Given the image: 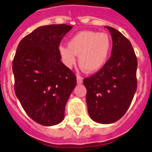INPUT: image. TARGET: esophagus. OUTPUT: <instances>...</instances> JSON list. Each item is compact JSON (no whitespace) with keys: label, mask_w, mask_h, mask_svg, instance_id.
Segmentation results:
<instances>
[{"label":"esophagus","mask_w":152,"mask_h":152,"mask_svg":"<svg viewBox=\"0 0 152 152\" xmlns=\"http://www.w3.org/2000/svg\"><path fill=\"white\" fill-rule=\"evenodd\" d=\"M77 81L78 84H81L83 82V77H81L80 75H77Z\"/></svg>","instance_id":"esophagus-1"}]
</instances>
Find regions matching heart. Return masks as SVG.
Listing matches in <instances>:
<instances>
[{
    "label": "heart",
    "mask_w": 152,
    "mask_h": 152,
    "mask_svg": "<svg viewBox=\"0 0 152 152\" xmlns=\"http://www.w3.org/2000/svg\"><path fill=\"white\" fill-rule=\"evenodd\" d=\"M111 48V40L106 33L82 31L75 34L68 41V46L60 45L58 51L64 64L73 67L78 54V62L88 72H95L103 67Z\"/></svg>",
    "instance_id": "heart-1"
}]
</instances>
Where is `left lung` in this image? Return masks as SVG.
Listing matches in <instances>:
<instances>
[{"mask_svg":"<svg viewBox=\"0 0 152 152\" xmlns=\"http://www.w3.org/2000/svg\"><path fill=\"white\" fill-rule=\"evenodd\" d=\"M112 37L111 56L95 74L83 81L91 119L102 124L117 121L126 113L137 90L138 60L130 41L106 27Z\"/></svg>","mask_w":152,"mask_h":152,"instance_id":"left-lung-1","label":"left lung"}]
</instances>
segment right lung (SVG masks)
Here are the masks:
<instances>
[{
    "label": "right lung",
    "mask_w": 152,
    "mask_h": 152,
    "mask_svg": "<svg viewBox=\"0 0 152 152\" xmlns=\"http://www.w3.org/2000/svg\"><path fill=\"white\" fill-rule=\"evenodd\" d=\"M72 28L39 27L20 41L13 60L17 98L28 116L45 126L63 120L66 103L77 84L75 73L62 63L58 51Z\"/></svg>",
    "instance_id": "1"
}]
</instances>
